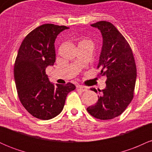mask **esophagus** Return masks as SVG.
<instances>
[{"label":"esophagus","instance_id":"obj_1","mask_svg":"<svg viewBox=\"0 0 152 152\" xmlns=\"http://www.w3.org/2000/svg\"><path fill=\"white\" fill-rule=\"evenodd\" d=\"M77 88H78V89L81 90V91H86L88 90V88H87V87L81 86V85H79V86H78Z\"/></svg>","mask_w":152,"mask_h":152}]
</instances>
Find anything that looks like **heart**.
<instances>
[{
    "instance_id": "heart-1",
    "label": "heart",
    "mask_w": 152,
    "mask_h": 152,
    "mask_svg": "<svg viewBox=\"0 0 152 152\" xmlns=\"http://www.w3.org/2000/svg\"><path fill=\"white\" fill-rule=\"evenodd\" d=\"M86 41H90L89 40H88V39H83L82 40V41H81V42L80 43H83V42H86Z\"/></svg>"
}]
</instances>
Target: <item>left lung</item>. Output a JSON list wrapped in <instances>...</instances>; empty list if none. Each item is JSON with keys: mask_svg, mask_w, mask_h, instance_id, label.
I'll return each instance as SVG.
<instances>
[{"mask_svg": "<svg viewBox=\"0 0 152 152\" xmlns=\"http://www.w3.org/2000/svg\"><path fill=\"white\" fill-rule=\"evenodd\" d=\"M102 34L103 46L97 69L98 76H106V88L96 104L87 108L96 118L112 119L121 115L134 97L137 78V67L132 48L116 28L110 22L102 20L91 25ZM91 90L96 93L97 91Z\"/></svg>", "mask_w": 152, "mask_h": 152, "instance_id": "8db88e82", "label": "left lung"}]
</instances>
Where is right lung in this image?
I'll list each match as a JSON object with an SVG mask.
<instances>
[{"mask_svg": "<svg viewBox=\"0 0 152 152\" xmlns=\"http://www.w3.org/2000/svg\"><path fill=\"white\" fill-rule=\"evenodd\" d=\"M65 26L43 24L29 33L19 48L14 64V78L20 102L28 112L41 120L54 118L62 111L67 94L75 85H53L46 74L56 61L54 43Z\"/></svg>", "mask_w": 152, "mask_h": 152, "instance_id": "obj_1", "label": "right lung"}]
</instances>
